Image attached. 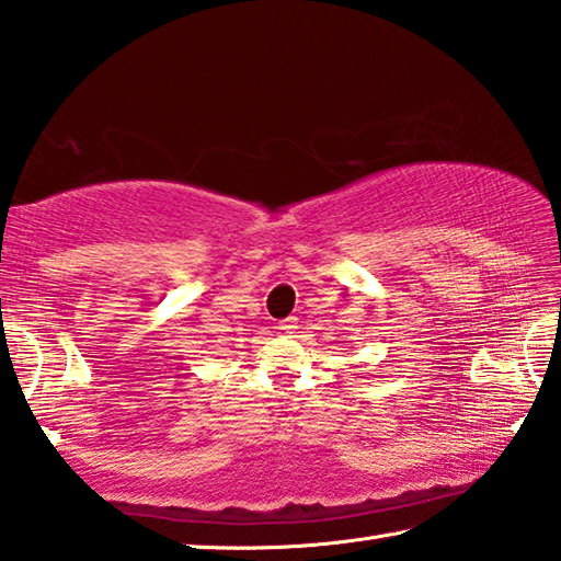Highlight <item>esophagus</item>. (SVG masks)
<instances>
[{"label": "esophagus", "instance_id": "34e87169", "mask_svg": "<svg viewBox=\"0 0 561 561\" xmlns=\"http://www.w3.org/2000/svg\"><path fill=\"white\" fill-rule=\"evenodd\" d=\"M282 332H294L296 328H299V318L296 316H289V318H284V320H279V325H277Z\"/></svg>", "mask_w": 561, "mask_h": 561}]
</instances>
